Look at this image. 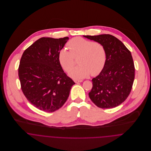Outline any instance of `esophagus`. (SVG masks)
Instances as JSON below:
<instances>
[{
    "mask_svg": "<svg viewBox=\"0 0 151 151\" xmlns=\"http://www.w3.org/2000/svg\"><path fill=\"white\" fill-rule=\"evenodd\" d=\"M74 82H75L76 83H81V82H83V81L82 80H74Z\"/></svg>",
    "mask_w": 151,
    "mask_h": 151,
    "instance_id": "34e87169",
    "label": "esophagus"
}]
</instances>
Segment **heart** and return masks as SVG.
<instances>
[{
    "label": "heart",
    "instance_id": "heart-1",
    "mask_svg": "<svg viewBox=\"0 0 151 151\" xmlns=\"http://www.w3.org/2000/svg\"><path fill=\"white\" fill-rule=\"evenodd\" d=\"M69 51L63 49L59 53V61L62 68L68 71L79 58L78 66L71 70L69 76L76 79L94 76L103 69L106 59V50L101 43L92 42L81 37H76L67 43Z\"/></svg>",
    "mask_w": 151,
    "mask_h": 151
}]
</instances>
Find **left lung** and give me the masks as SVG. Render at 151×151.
Here are the masks:
<instances>
[{
	"label": "left lung",
	"instance_id": "left-lung-1",
	"mask_svg": "<svg viewBox=\"0 0 151 151\" xmlns=\"http://www.w3.org/2000/svg\"><path fill=\"white\" fill-rule=\"evenodd\" d=\"M84 37L102 44L106 54L102 71L92 80L89 98L99 108H115L127 98L132 89L135 67L131 53L122 41L111 35Z\"/></svg>",
	"mask_w": 151,
	"mask_h": 151
}]
</instances>
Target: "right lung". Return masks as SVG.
Returning <instances> with one entry per match:
<instances>
[{
  "mask_svg": "<svg viewBox=\"0 0 151 151\" xmlns=\"http://www.w3.org/2000/svg\"><path fill=\"white\" fill-rule=\"evenodd\" d=\"M68 40L42 37L26 49L19 67L22 91L35 108L53 112L66 102L75 83L59 61V53Z\"/></svg>",
  "mask_w": 151,
  "mask_h": 151,
  "instance_id": "add662e5",
  "label": "right lung"
}]
</instances>
